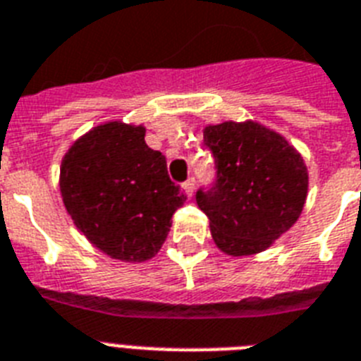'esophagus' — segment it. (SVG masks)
I'll use <instances>...</instances> for the list:
<instances>
[{"mask_svg": "<svg viewBox=\"0 0 361 361\" xmlns=\"http://www.w3.org/2000/svg\"><path fill=\"white\" fill-rule=\"evenodd\" d=\"M183 190L186 192V195H193V190H195V178L190 177L186 183H183Z\"/></svg>", "mask_w": 361, "mask_h": 361, "instance_id": "1", "label": "esophagus"}]
</instances>
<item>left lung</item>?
Listing matches in <instances>:
<instances>
[{"label":"left lung","instance_id":"left-lung-1","mask_svg":"<svg viewBox=\"0 0 361 361\" xmlns=\"http://www.w3.org/2000/svg\"><path fill=\"white\" fill-rule=\"evenodd\" d=\"M216 180L199 188L216 245L231 256L266 251L299 219L308 193L305 160L275 130L255 121L208 125Z\"/></svg>","mask_w":361,"mask_h":361}]
</instances>
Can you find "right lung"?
<instances>
[{"instance_id": "obj_1", "label": "right lung", "mask_w": 361, "mask_h": 361, "mask_svg": "<svg viewBox=\"0 0 361 361\" xmlns=\"http://www.w3.org/2000/svg\"><path fill=\"white\" fill-rule=\"evenodd\" d=\"M64 207L99 251L144 262L160 251L186 195L166 157L145 144L142 125L109 121L80 136L61 166Z\"/></svg>"}]
</instances>
